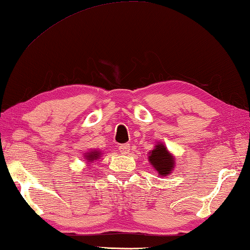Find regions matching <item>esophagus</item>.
<instances>
[{
    "instance_id": "obj_1",
    "label": "esophagus",
    "mask_w": 250,
    "mask_h": 250,
    "mask_svg": "<svg viewBox=\"0 0 250 250\" xmlns=\"http://www.w3.org/2000/svg\"><path fill=\"white\" fill-rule=\"evenodd\" d=\"M119 151L121 154H128L130 152V145H120Z\"/></svg>"
}]
</instances>
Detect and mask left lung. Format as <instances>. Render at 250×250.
I'll return each instance as SVG.
<instances>
[{
	"label": "left lung",
	"instance_id": "obj_1",
	"mask_svg": "<svg viewBox=\"0 0 250 250\" xmlns=\"http://www.w3.org/2000/svg\"><path fill=\"white\" fill-rule=\"evenodd\" d=\"M149 159L152 166L162 176L170 174L173 166H174V159L163 145L156 146L155 149L150 153Z\"/></svg>",
	"mask_w": 250,
	"mask_h": 250
}]
</instances>
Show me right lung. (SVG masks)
Returning <instances> with one entry per match:
<instances>
[{
  "label": "right lung",
  "instance_id": "1",
  "mask_svg": "<svg viewBox=\"0 0 250 250\" xmlns=\"http://www.w3.org/2000/svg\"><path fill=\"white\" fill-rule=\"evenodd\" d=\"M99 155H100L99 152H96V151L95 152H89V153L87 154V160H89L91 162V161L98 159Z\"/></svg>",
  "mask_w": 250,
  "mask_h": 250
}]
</instances>
